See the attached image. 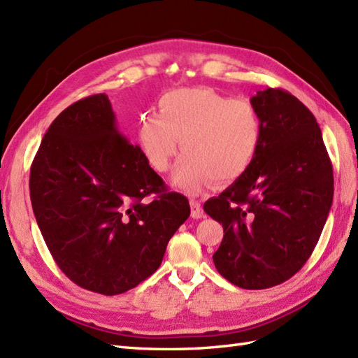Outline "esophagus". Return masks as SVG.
Wrapping results in <instances>:
<instances>
[{"label": "esophagus", "instance_id": "34e87169", "mask_svg": "<svg viewBox=\"0 0 358 358\" xmlns=\"http://www.w3.org/2000/svg\"><path fill=\"white\" fill-rule=\"evenodd\" d=\"M190 215H192V217H194V219L203 217V207H201L199 201H196L194 198L190 199Z\"/></svg>", "mask_w": 358, "mask_h": 358}]
</instances>
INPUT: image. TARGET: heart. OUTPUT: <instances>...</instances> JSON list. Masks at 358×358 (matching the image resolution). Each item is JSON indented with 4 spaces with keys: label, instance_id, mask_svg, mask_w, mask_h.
Returning <instances> with one entry per match:
<instances>
[{
    "label": "heart",
    "instance_id": "heart-1",
    "mask_svg": "<svg viewBox=\"0 0 358 358\" xmlns=\"http://www.w3.org/2000/svg\"><path fill=\"white\" fill-rule=\"evenodd\" d=\"M136 139L146 163L172 171L177 187L196 194L210 180L231 181L248 169L262 139V121L251 103L224 96L206 87H182L163 94L159 113H146Z\"/></svg>",
    "mask_w": 358,
    "mask_h": 358
}]
</instances>
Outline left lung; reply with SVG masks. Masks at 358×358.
Instances as JSON below:
<instances>
[{
	"label": "left lung",
	"instance_id": "obj_1",
	"mask_svg": "<svg viewBox=\"0 0 358 358\" xmlns=\"http://www.w3.org/2000/svg\"><path fill=\"white\" fill-rule=\"evenodd\" d=\"M262 139L251 164L204 212L224 227L213 254L234 286L259 290L293 277L313 252L334 194L333 164L313 113L282 89L251 98Z\"/></svg>",
	"mask_w": 358,
	"mask_h": 358
}]
</instances>
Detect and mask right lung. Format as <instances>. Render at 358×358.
<instances>
[{"instance_id":"right-lung-1","label":"right lung","mask_w":358,"mask_h":358,"mask_svg":"<svg viewBox=\"0 0 358 358\" xmlns=\"http://www.w3.org/2000/svg\"><path fill=\"white\" fill-rule=\"evenodd\" d=\"M30 198L62 272L107 296L157 271L190 215L187 198L169 192L119 131L106 94L80 99L54 119L31 163Z\"/></svg>"}]
</instances>
